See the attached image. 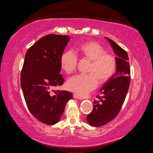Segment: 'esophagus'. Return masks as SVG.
<instances>
[{
	"label": "esophagus",
	"mask_w": 153,
	"mask_h": 153,
	"mask_svg": "<svg viewBox=\"0 0 153 153\" xmlns=\"http://www.w3.org/2000/svg\"><path fill=\"white\" fill-rule=\"evenodd\" d=\"M73 97L75 98H76V99H78V100H82L83 99V98L81 96H80V95H78V94H73Z\"/></svg>",
	"instance_id": "obj_1"
}]
</instances>
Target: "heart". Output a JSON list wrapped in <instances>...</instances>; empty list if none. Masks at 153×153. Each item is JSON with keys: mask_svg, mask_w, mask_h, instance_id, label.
I'll use <instances>...</instances> for the list:
<instances>
[{"mask_svg": "<svg viewBox=\"0 0 153 153\" xmlns=\"http://www.w3.org/2000/svg\"><path fill=\"white\" fill-rule=\"evenodd\" d=\"M76 53L81 57L91 60L87 74H78L69 78L68 89L80 96H85L96 89L100 83H104L112 76L117 67L115 57L106 53L105 48L96 42H87L76 49ZM78 56L71 50L64 52L61 57V66L67 73L75 70Z\"/></svg>", "mask_w": 153, "mask_h": 153, "instance_id": "obj_1", "label": "heart"}]
</instances>
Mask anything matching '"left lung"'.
<instances>
[{"mask_svg":"<svg viewBox=\"0 0 153 153\" xmlns=\"http://www.w3.org/2000/svg\"><path fill=\"white\" fill-rule=\"evenodd\" d=\"M105 38L117 55L116 72L101 87L102 96H96L98 99L94 101L93 110L86 117L89 124L94 127L104 126L117 116L126 98L131 80L127 52L113 40Z\"/></svg>","mask_w":153,"mask_h":153,"instance_id":"1","label":"left lung"}]
</instances>
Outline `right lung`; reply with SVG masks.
<instances>
[{
    "label": "right lung",
    "mask_w": 153,
    "mask_h": 153,
    "mask_svg": "<svg viewBox=\"0 0 153 153\" xmlns=\"http://www.w3.org/2000/svg\"><path fill=\"white\" fill-rule=\"evenodd\" d=\"M70 38L48 34L27 50L21 72V87L30 112L39 121L53 125L59 122L73 94L66 91L53 92L64 82L60 74L61 57Z\"/></svg>",
    "instance_id": "obj_1"
}]
</instances>
